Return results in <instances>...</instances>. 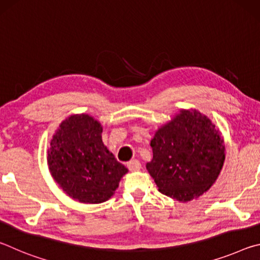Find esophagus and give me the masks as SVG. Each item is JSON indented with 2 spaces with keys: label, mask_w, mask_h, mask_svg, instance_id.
Wrapping results in <instances>:
<instances>
[{
  "label": "esophagus",
  "mask_w": 260,
  "mask_h": 260,
  "mask_svg": "<svg viewBox=\"0 0 260 260\" xmlns=\"http://www.w3.org/2000/svg\"><path fill=\"white\" fill-rule=\"evenodd\" d=\"M127 167L132 172H134V171H139L141 169V162L138 159H133L127 162Z\"/></svg>",
  "instance_id": "34e87169"
}]
</instances>
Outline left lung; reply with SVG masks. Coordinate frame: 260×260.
Segmentation results:
<instances>
[{
  "mask_svg": "<svg viewBox=\"0 0 260 260\" xmlns=\"http://www.w3.org/2000/svg\"><path fill=\"white\" fill-rule=\"evenodd\" d=\"M149 174L164 195L189 202L208 191L225 160V144L217 127L197 110H180L151 140Z\"/></svg>",
  "mask_w": 260,
  "mask_h": 260,
  "instance_id": "8db88e82",
  "label": "left lung"
}]
</instances>
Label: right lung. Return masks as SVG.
<instances>
[{"instance_id": "add662e5", "label": "right lung", "mask_w": 260, "mask_h": 260, "mask_svg": "<svg viewBox=\"0 0 260 260\" xmlns=\"http://www.w3.org/2000/svg\"><path fill=\"white\" fill-rule=\"evenodd\" d=\"M102 132V125L89 114H73L61 121L48 149L51 177L81 203L108 201L128 172L104 146Z\"/></svg>"}]
</instances>
